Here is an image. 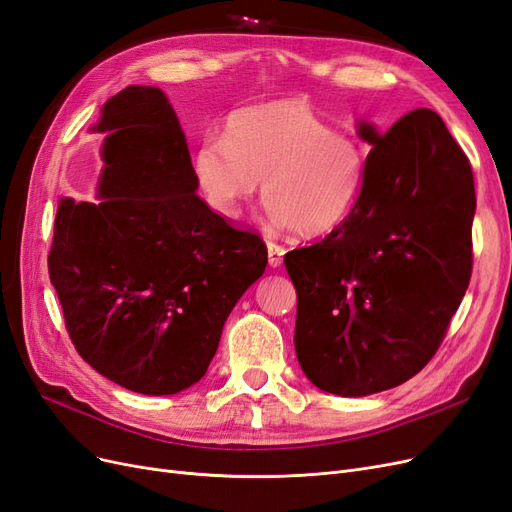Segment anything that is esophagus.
Instances as JSON below:
<instances>
[{
	"label": "esophagus",
	"instance_id": "34e87169",
	"mask_svg": "<svg viewBox=\"0 0 512 512\" xmlns=\"http://www.w3.org/2000/svg\"><path fill=\"white\" fill-rule=\"evenodd\" d=\"M267 252H269V264H271V267H273V269L281 267V262H284V254H286V250L281 248V245H277V243L269 241V243H267Z\"/></svg>",
	"mask_w": 512,
	"mask_h": 512
}]
</instances>
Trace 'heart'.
<instances>
[{"label":"heart","instance_id":"heart-1","mask_svg":"<svg viewBox=\"0 0 512 512\" xmlns=\"http://www.w3.org/2000/svg\"><path fill=\"white\" fill-rule=\"evenodd\" d=\"M199 197L235 220L262 180L275 226L305 237L328 235L356 209L364 180L362 146L301 101H273L228 116L224 139L205 137L190 156Z\"/></svg>","mask_w":512,"mask_h":512}]
</instances>
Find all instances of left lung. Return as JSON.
Listing matches in <instances>:
<instances>
[{
  "label": "left lung",
  "mask_w": 512,
  "mask_h": 512,
  "mask_svg": "<svg viewBox=\"0 0 512 512\" xmlns=\"http://www.w3.org/2000/svg\"><path fill=\"white\" fill-rule=\"evenodd\" d=\"M373 146L351 216L320 243L284 256L296 288V358L328 394L390 390L443 341L472 273V169L443 118L415 110Z\"/></svg>",
  "instance_id": "left-lung-1"
}]
</instances>
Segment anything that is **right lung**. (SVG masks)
<instances>
[{
	"mask_svg": "<svg viewBox=\"0 0 512 512\" xmlns=\"http://www.w3.org/2000/svg\"><path fill=\"white\" fill-rule=\"evenodd\" d=\"M97 201L59 199L48 273L78 354L146 396L188 390L224 322L267 269V245L199 197L167 95L127 86L103 103Z\"/></svg>",
	"mask_w": 512,
	"mask_h": 512,
	"instance_id": "obj_1",
	"label": "right lung"
}]
</instances>
